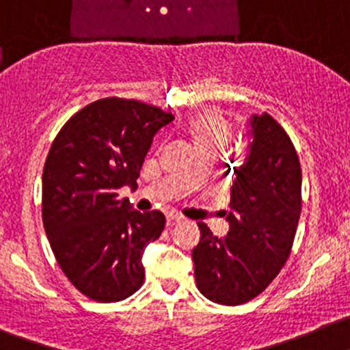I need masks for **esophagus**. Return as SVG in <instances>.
I'll return each instance as SVG.
<instances>
[{
    "instance_id": "34e87169",
    "label": "esophagus",
    "mask_w": 350,
    "mask_h": 350,
    "mask_svg": "<svg viewBox=\"0 0 350 350\" xmlns=\"http://www.w3.org/2000/svg\"><path fill=\"white\" fill-rule=\"evenodd\" d=\"M183 216L181 214H169L167 216V225L169 226H172V225H176V223H179V221H183Z\"/></svg>"
}]
</instances>
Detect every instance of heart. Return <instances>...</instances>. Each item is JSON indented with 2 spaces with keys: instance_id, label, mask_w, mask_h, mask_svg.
<instances>
[{
  "instance_id": "heart-1",
  "label": "heart",
  "mask_w": 350,
  "mask_h": 350,
  "mask_svg": "<svg viewBox=\"0 0 350 350\" xmlns=\"http://www.w3.org/2000/svg\"><path fill=\"white\" fill-rule=\"evenodd\" d=\"M187 131L200 153L219 152L228 139V124L216 111H198L191 115Z\"/></svg>"
}]
</instances>
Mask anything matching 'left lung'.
Returning <instances> with one entry per match:
<instances>
[{
    "label": "left lung",
    "mask_w": 350,
    "mask_h": 350,
    "mask_svg": "<svg viewBox=\"0 0 350 350\" xmlns=\"http://www.w3.org/2000/svg\"><path fill=\"white\" fill-rule=\"evenodd\" d=\"M247 134V155L234 171L228 232L216 237L198 223L200 242L191 251L198 291L221 305L253 300L275 279L301 211L300 162L284 129L263 113L250 116Z\"/></svg>",
    "instance_id": "1"
}]
</instances>
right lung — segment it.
<instances>
[{
	"mask_svg": "<svg viewBox=\"0 0 350 350\" xmlns=\"http://www.w3.org/2000/svg\"><path fill=\"white\" fill-rule=\"evenodd\" d=\"M174 120L139 100L108 97L61 129L43 169V226L75 288L120 301L144 281L143 253L165 226L160 211L139 213L118 190L134 187L153 137Z\"/></svg>",
	"mask_w": 350,
	"mask_h": 350,
	"instance_id": "1",
	"label": "right lung"
}]
</instances>
